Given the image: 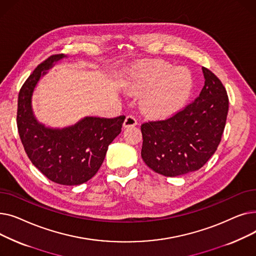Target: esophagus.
<instances>
[{"label":"esophagus","mask_w":256,"mask_h":256,"mask_svg":"<svg viewBox=\"0 0 256 256\" xmlns=\"http://www.w3.org/2000/svg\"><path fill=\"white\" fill-rule=\"evenodd\" d=\"M138 124V122H137V119L134 117L132 115H128L126 117V120H124V128H130V126H137Z\"/></svg>","instance_id":"obj_1"}]
</instances>
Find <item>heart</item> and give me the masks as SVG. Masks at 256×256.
<instances>
[{
  "mask_svg": "<svg viewBox=\"0 0 256 256\" xmlns=\"http://www.w3.org/2000/svg\"><path fill=\"white\" fill-rule=\"evenodd\" d=\"M132 92L148 90L141 98L145 114L164 117L180 110L192 90V76L182 68L162 60H150L140 64L132 72L128 84Z\"/></svg>",
  "mask_w": 256,
  "mask_h": 256,
  "instance_id": "heart-1",
  "label": "heart"
}]
</instances>
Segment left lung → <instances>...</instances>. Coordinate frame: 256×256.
<instances>
[{
	"instance_id": "8db88e82",
	"label": "left lung",
	"mask_w": 256,
	"mask_h": 256,
	"mask_svg": "<svg viewBox=\"0 0 256 256\" xmlns=\"http://www.w3.org/2000/svg\"><path fill=\"white\" fill-rule=\"evenodd\" d=\"M202 72L204 86L194 102L168 119L141 126V156L164 176L200 169L220 144L230 102L221 80L206 67Z\"/></svg>"
}]
</instances>
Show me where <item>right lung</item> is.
I'll return each mask as SVG.
<instances>
[{
	"label": "right lung",
	"instance_id": "add662e5",
	"mask_svg": "<svg viewBox=\"0 0 256 256\" xmlns=\"http://www.w3.org/2000/svg\"><path fill=\"white\" fill-rule=\"evenodd\" d=\"M66 56L52 55L30 74L18 93L16 124L24 152L32 164L52 182L76 186L88 182L100 168L108 147L126 119L85 117L63 128H46L34 116L33 91L54 63Z\"/></svg>",
	"mask_w": 256,
	"mask_h": 256
}]
</instances>
